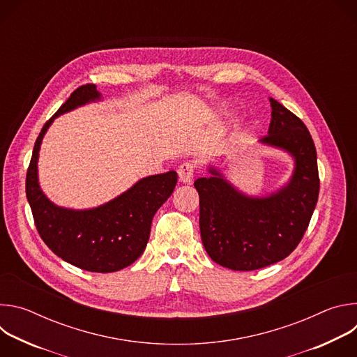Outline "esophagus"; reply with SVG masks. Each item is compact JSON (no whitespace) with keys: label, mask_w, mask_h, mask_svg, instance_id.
<instances>
[{"label":"esophagus","mask_w":357,"mask_h":357,"mask_svg":"<svg viewBox=\"0 0 357 357\" xmlns=\"http://www.w3.org/2000/svg\"><path fill=\"white\" fill-rule=\"evenodd\" d=\"M193 174H195V165L192 162H183L178 168L179 181L182 183H190L193 179Z\"/></svg>","instance_id":"34e87169"}]
</instances>
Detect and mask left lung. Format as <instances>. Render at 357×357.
Here are the masks:
<instances>
[{
	"label": "left lung",
	"mask_w": 357,
	"mask_h": 357,
	"mask_svg": "<svg viewBox=\"0 0 357 357\" xmlns=\"http://www.w3.org/2000/svg\"><path fill=\"white\" fill-rule=\"evenodd\" d=\"M271 123L261 144L287 151L295 167L287 185L248 196L215 167L195 181L202 243L211 259L234 271L264 268L288 257L307 231L319 195L317 149L294 113L270 97Z\"/></svg>",
	"instance_id": "1"
}]
</instances>
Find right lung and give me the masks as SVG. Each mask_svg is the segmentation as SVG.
Here are the masks:
<instances>
[{
	"label": "right lung",
	"mask_w": 357,
	"mask_h": 357,
	"mask_svg": "<svg viewBox=\"0 0 357 357\" xmlns=\"http://www.w3.org/2000/svg\"><path fill=\"white\" fill-rule=\"evenodd\" d=\"M101 94L94 84L77 87L52 119L42 127L26 172V197L36 230L45 244L66 263L91 273H114L132 264L146 247L152 218L172 195L175 171L139 179L105 205L75 211L50 202L38 182L42 138L54 120Z\"/></svg>",
	"instance_id": "add662e5"
}]
</instances>
